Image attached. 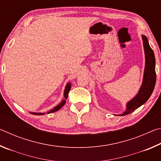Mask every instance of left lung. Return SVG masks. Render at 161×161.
<instances>
[{
	"instance_id": "left-lung-1",
	"label": "left lung",
	"mask_w": 161,
	"mask_h": 161,
	"mask_svg": "<svg viewBox=\"0 0 161 161\" xmlns=\"http://www.w3.org/2000/svg\"><path fill=\"white\" fill-rule=\"evenodd\" d=\"M143 47L146 56V66L144 70L143 80L138 94L127 103L126 111L120 116L127 115L135 111L149 99L153 92L156 81V59L154 53L150 47L148 41L145 35H142Z\"/></svg>"
}]
</instances>
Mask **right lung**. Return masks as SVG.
I'll list each match as a JSON object with an SVG mask.
<instances>
[{
	"label": "right lung",
	"mask_w": 161,
	"mask_h": 161,
	"mask_svg": "<svg viewBox=\"0 0 161 161\" xmlns=\"http://www.w3.org/2000/svg\"><path fill=\"white\" fill-rule=\"evenodd\" d=\"M70 89H71V84H67V85L66 86V88L64 89V99L62 102L59 103V105L57 106V107H54L53 109L50 110V111H48L47 114H50V113H53L54 112V111H57L60 109V108L63 107L64 105L65 102H66V99H67L68 97V94H69V92L70 91ZM32 114H35V115H43V114H45V113H31Z\"/></svg>",
	"instance_id": "add662e5"
}]
</instances>
